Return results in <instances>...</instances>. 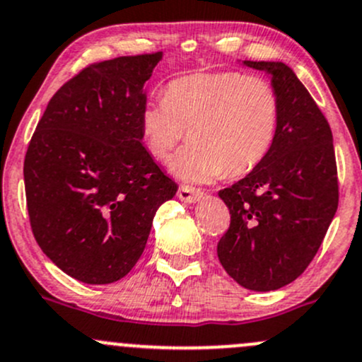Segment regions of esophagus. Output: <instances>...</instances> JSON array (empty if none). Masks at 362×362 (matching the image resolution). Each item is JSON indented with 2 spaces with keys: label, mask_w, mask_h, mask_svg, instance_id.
Wrapping results in <instances>:
<instances>
[{
  "label": "esophagus",
  "mask_w": 362,
  "mask_h": 362,
  "mask_svg": "<svg viewBox=\"0 0 362 362\" xmlns=\"http://www.w3.org/2000/svg\"><path fill=\"white\" fill-rule=\"evenodd\" d=\"M178 199L184 201V203H197V201L203 199L204 194L199 191V189L189 187V185H182L177 192Z\"/></svg>",
  "instance_id": "obj_1"
}]
</instances>
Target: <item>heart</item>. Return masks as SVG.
<instances>
[{
    "mask_svg": "<svg viewBox=\"0 0 362 362\" xmlns=\"http://www.w3.org/2000/svg\"><path fill=\"white\" fill-rule=\"evenodd\" d=\"M279 98L267 79L239 71L197 72L168 83L165 97L140 109L147 151L166 161L189 132L191 144L171 161L180 180L204 184L241 177L271 154L279 130Z\"/></svg>",
    "mask_w": 362,
    "mask_h": 362,
    "instance_id": "heart-1",
    "label": "heart"
}]
</instances>
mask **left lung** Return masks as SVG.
I'll return each instance as SVG.
<instances>
[{"label": "left lung", "mask_w": 362, "mask_h": 362, "mask_svg": "<svg viewBox=\"0 0 362 362\" xmlns=\"http://www.w3.org/2000/svg\"><path fill=\"white\" fill-rule=\"evenodd\" d=\"M243 64L271 74L279 130L265 161L218 192L230 226L216 253L243 288L272 291L305 271L325 239L338 208L337 161L332 128L291 67Z\"/></svg>", "instance_id": "obj_1"}]
</instances>
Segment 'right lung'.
Segmentation results:
<instances>
[{
  "mask_svg": "<svg viewBox=\"0 0 362 362\" xmlns=\"http://www.w3.org/2000/svg\"><path fill=\"white\" fill-rule=\"evenodd\" d=\"M161 52L91 64L48 102L24 159L36 243L67 276L109 284L142 257L177 184L142 144L140 109Z\"/></svg>",
  "mask_w": 362,
  "mask_h": 362,
  "instance_id": "right-lung-1",
  "label": "right lung"
}]
</instances>
